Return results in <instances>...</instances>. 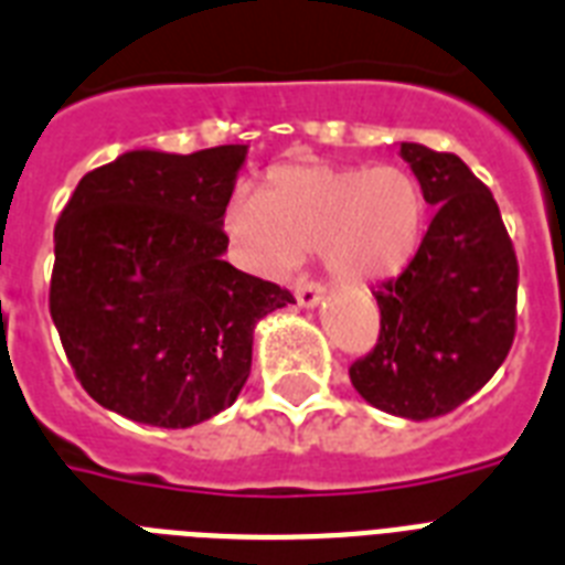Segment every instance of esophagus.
Instances as JSON below:
<instances>
[{"instance_id": "obj_1", "label": "esophagus", "mask_w": 565, "mask_h": 565, "mask_svg": "<svg viewBox=\"0 0 565 565\" xmlns=\"http://www.w3.org/2000/svg\"><path fill=\"white\" fill-rule=\"evenodd\" d=\"M322 298H324L322 284H313V281H298L296 284V301L301 307H307V310L319 305Z\"/></svg>"}]
</instances>
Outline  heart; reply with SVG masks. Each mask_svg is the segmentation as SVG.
Returning <instances> with one entry per match:
<instances>
[{"mask_svg": "<svg viewBox=\"0 0 565 565\" xmlns=\"http://www.w3.org/2000/svg\"><path fill=\"white\" fill-rule=\"evenodd\" d=\"M223 232L252 273L290 278L319 252L333 278L377 284L415 260L426 232L424 188L401 164H281L264 194L228 196Z\"/></svg>", "mask_w": 565, "mask_h": 565, "instance_id": "obj_1", "label": "heart"}]
</instances>
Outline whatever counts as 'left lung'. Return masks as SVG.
<instances>
[{
    "label": "left lung",
    "mask_w": 565,
    "mask_h": 565,
    "mask_svg": "<svg viewBox=\"0 0 565 565\" xmlns=\"http://www.w3.org/2000/svg\"><path fill=\"white\" fill-rule=\"evenodd\" d=\"M435 217L415 260L374 292L380 337L351 365L362 401L388 415H447L488 383L516 330V255L499 205L456 153L401 141Z\"/></svg>",
    "instance_id": "obj_1"
}]
</instances>
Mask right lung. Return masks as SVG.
Listing matches in <instances>:
<instances>
[{
    "mask_svg": "<svg viewBox=\"0 0 565 565\" xmlns=\"http://www.w3.org/2000/svg\"><path fill=\"white\" fill-rule=\"evenodd\" d=\"M246 145L127 150L54 226L49 307L81 386L136 424L185 429L237 401L255 324L292 296L223 260Z\"/></svg>",
    "mask_w": 565,
    "mask_h": 565,
    "instance_id": "1",
    "label": "right lung"
}]
</instances>
